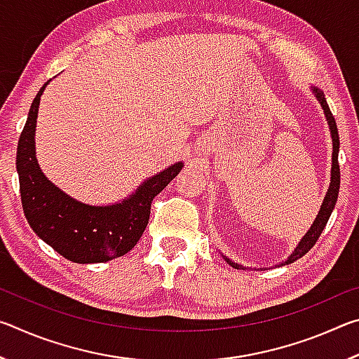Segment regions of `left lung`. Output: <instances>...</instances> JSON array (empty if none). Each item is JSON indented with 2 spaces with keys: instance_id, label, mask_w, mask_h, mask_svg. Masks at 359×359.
Segmentation results:
<instances>
[{
  "instance_id": "1",
  "label": "left lung",
  "mask_w": 359,
  "mask_h": 359,
  "mask_svg": "<svg viewBox=\"0 0 359 359\" xmlns=\"http://www.w3.org/2000/svg\"><path fill=\"white\" fill-rule=\"evenodd\" d=\"M313 92L317 93V98H318V101H320V104H321V107H323L325 115H326V118H327V123H330L331 136H332V149H334V151H332L331 187H330V190H327V194H326V198H325V201H323V205H321L320 214H318V217H317V220L313 222L311 231H309V233H307L306 236H304L302 241L299 242V245L296 247L294 253L291 255V257H290L287 261H285V263H282V266L290 264V263H293V261L299 259V258L304 257V255H306L309 250H311V248H312L315 244H317V241H318V238L321 236V233H323V229H325V226H326L327 220H330V217H331V214H332V209H334V205H336L337 196H339V188H340V169H339V131H337V125H336V120H334V115L331 114L330 106H327L325 95L321 93L320 90H317V88H313ZM226 261H228V263H229L231 266L236 267V269H242L241 264L233 263V261H229V259H226Z\"/></svg>"
}]
</instances>
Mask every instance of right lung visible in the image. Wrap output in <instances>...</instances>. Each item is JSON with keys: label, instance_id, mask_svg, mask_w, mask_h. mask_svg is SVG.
<instances>
[{"label": "right lung", "instance_id": "obj_1", "mask_svg": "<svg viewBox=\"0 0 359 359\" xmlns=\"http://www.w3.org/2000/svg\"><path fill=\"white\" fill-rule=\"evenodd\" d=\"M44 83L29 107L17 147L20 198L29 226L53 250L74 263H104L123 257L141 239L151 201L180 172L182 163L149 179L130 199L96 208L69 198L41 172L34 156V130Z\"/></svg>", "mask_w": 359, "mask_h": 359}]
</instances>
